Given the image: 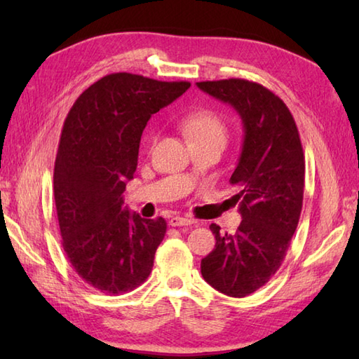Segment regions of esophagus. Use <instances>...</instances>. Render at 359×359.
Here are the masks:
<instances>
[{
  "label": "esophagus",
  "mask_w": 359,
  "mask_h": 359,
  "mask_svg": "<svg viewBox=\"0 0 359 359\" xmlns=\"http://www.w3.org/2000/svg\"><path fill=\"white\" fill-rule=\"evenodd\" d=\"M193 222H194V220L189 219V217L174 216V217H171V220H170V225H171V226H188V225H191Z\"/></svg>",
  "instance_id": "1"
}]
</instances>
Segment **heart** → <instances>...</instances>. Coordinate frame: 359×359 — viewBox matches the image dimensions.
<instances>
[{
	"mask_svg": "<svg viewBox=\"0 0 359 359\" xmlns=\"http://www.w3.org/2000/svg\"><path fill=\"white\" fill-rule=\"evenodd\" d=\"M180 128L189 144H215L224 148L228 140V126L217 112L211 109H199L189 112L180 120ZM154 142V135L151 137Z\"/></svg>",
	"mask_w": 359,
	"mask_h": 359,
	"instance_id": "1",
	"label": "heart"
}]
</instances>
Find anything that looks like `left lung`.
Listing matches in <instances>:
<instances>
[{"instance_id": "left-lung-1", "label": "left lung", "mask_w": 359, "mask_h": 359, "mask_svg": "<svg viewBox=\"0 0 359 359\" xmlns=\"http://www.w3.org/2000/svg\"><path fill=\"white\" fill-rule=\"evenodd\" d=\"M197 86L231 104L243 123L242 152L230 177L242 222L234 234H220L211 224L216 245L201 262L212 288L243 297L265 285L284 261L302 210L306 160L292 112L270 89L242 79Z\"/></svg>"}]
</instances>
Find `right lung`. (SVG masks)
<instances>
[{
  "label": "right lung",
  "instance_id": "add662e5",
  "mask_svg": "<svg viewBox=\"0 0 359 359\" xmlns=\"http://www.w3.org/2000/svg\"><path fill=\"white\" fill-rule=\"evenodd\" d=\"M189 86L111 74L89 86L65 120L53 168L60 234L74 270L98 292H131L152 270L166 220L123 208V191L149 117Z\"/></svg>",
  "mask_w": 359,
  "mask_h": 359
}]
</instances>
